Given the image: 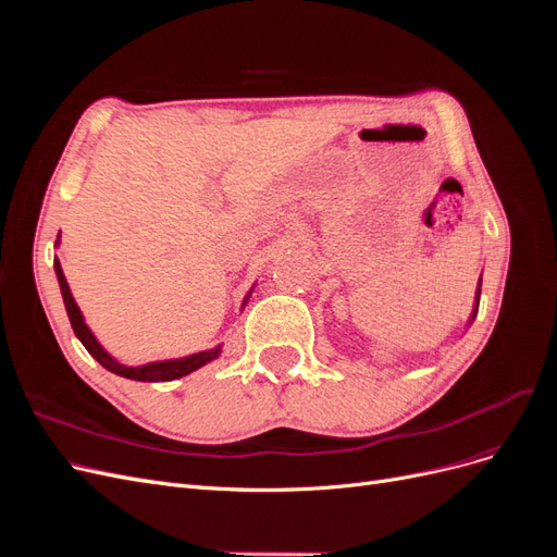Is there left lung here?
<instances>
[{
    "instance_id": "left-lung-1",
    "label": "left lung",
    "mask_w": 557,
    "mask_h": 557,
    "mask_svg": "<svg viewBox=\"0 0 557 557\" xmlns=\"http://www.w3.org/2000/svg\"><path fill=\"white\" fill-rule=\"evenodd\" d=\"M479 297H481V278H479V288H476V305H474V311H471V318H469V325H471V320L476 318V311H479Z\"/></svg>"
}]
</instances>
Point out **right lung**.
Instances as JSON below:
<instances>
[{
	"label": "right lung",
	"mask_w": 557,
	"mask_h": 557,
	"mask_svg": "<svg viewBox=\"0 0 557 557\" xmlns=\"http://www.w3.org/2000/svg\"><path fill=\"white\" fill-rule=\"evenodd\" d=\"M60 244V234H58V242L55 246ZM55 267V276H58V283H60V293H62V299H64V309H66V315H70V323L74 327V334L78 336V342L86 346V350L90 352V356L102 364L104 369H109V372L117 374V376H125V379H132V381H174V379H181V376H188L193 372H197L199 367L209 364L211 360H215L218 356H221L223 346L218 344L215 348H209V350H199V352H193V356H185V358H174V360H160V362H146L141 367H127V364H121L113 356H109V352L104 350V346L97 342V336L92 334V330L86 325V320H83V313L76 305V299L70 290V283H66L64 274H62V267H60V260L55 258L53 262ZM252 293V288H250ZM250 293L246 295L242 309L246 307V301L250 297Z\"/></svg>",
	"instance_id": "1"
}]
</instances>
